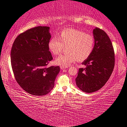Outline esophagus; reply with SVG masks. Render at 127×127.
<instances>
[{"mask_svg": "<svg viewBox=\"0 0 127 127\" xmlns=\"http://www.w3.org/2000/svg\"><path fill=\"white\" fill-rule=\"evenodd\" d=\"M67 67H64V66H61V69H64L65 68H66Z\"/></svg>", "mask_w": 127, "mask_h": 127, "instance_id": "obj_1", "label": "esophagus"}]
</instances>
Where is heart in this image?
I'll return each instance as SVG.
<instances>
[{"instance_id": "obj_1", "label": "heart", "mask_w": 127, "mask_h": 127, "mask_svg": "<svg viewBox=\"0 0 127 127\" xmlns=\"http://www.w3.org/2000/svg\"><path fill=\"white\" fill-rule=\"evenodd\" d=\"M95 40L91 34L75 29L63 30L57 37L51 38L48 42V49L53 55L59 54L66 47L67 53L55 59L57 65L67 67L77 60L79 62L87 59L94 50Z\"/></svg>"}]
</instances>
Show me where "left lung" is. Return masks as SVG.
Wrapping results in <instances>:
<instances>
[{
  "instance_id": "8db88e82",
  "label": "left lung",
  "mask_w": 127,
  "mask_h": 127,
  "mask_svg": "<svg viewBox=\"0 0 127 127\" xmlns=\"http://www.w3.org/2000/svg\"><path fill=\"white\" fill-rule=\"evenodd\" d=\"M95 39L91 55L83 62L85 68H79L76 83L79 89L86 93L100 90L110 78L115 64V54L111 40L102 30H93Z\"/></svg>"
}]
</instances>
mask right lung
Returning a JSON list of instances; mask_svg holds the SVG:
<instances>
[{"instance_id":"obj_1","label":"right lung","mask_w":127,"mask_h":127,"mask_svg":"<svg viewBox=\"0 0 127 127\" xmlns=\"http://www.w3.org/2000/svg\"><path fill=\"white\" fill-rule=\"evenodd\" d=\"M50 27L37 26L16 38L10 53L13 72L17 83L35 96L48 94L54 87L59 66H47L53 57L48 49Z\"/></svg>"}]
</instances>
